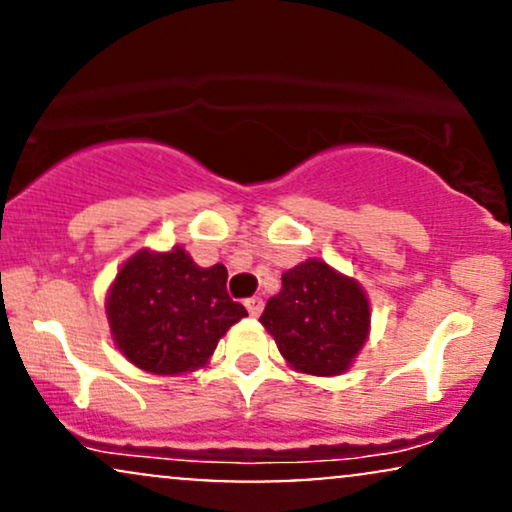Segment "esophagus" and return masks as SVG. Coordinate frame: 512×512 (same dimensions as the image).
Here are the masks:
<instances>
[{"mask_svg": "<svg viewBox=\"0 0 512 512\" xmlns=\"http://www.w3.org/2000/svg\"><path fill=\"white\" fill-rule=\"evenodd\" d=\"M245 308H248V313L252 317H260L262 308H264V301L260 296H252V298H248V301H245Z\"/></svg>", "mask_w": 512, "mask_h": 512, "instance_id": "1", "label": "esophagus"}]
</instances>
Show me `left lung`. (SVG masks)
Listing matches in <instances>:
<instances>
[{"mask_svg": "<svg viewBox=\"0 0 512 512\" xmlns=\"http://www.w3.org/2000/svg\"><path fill=\"white\" fill-rule=\"evenodd\" d=\"M291 368L342 375L363 349L370 305L356 279L322 260H305L281 276V291L260 317Z\"/></svg>", "mask_w": 512, "mask_h": 512, "instance_id": "obj_1", "label": "left lung"}]
</instances>
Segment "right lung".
Masks as SVG:
<instances>
[{
  "instance_id": "right-lung-1",
  "label": "right lung",
  "mask_w": 512,
  "mask_h": 512,
  "mask_svg": "<svg viewBox=\"0 0 512 512\" xmlns=\"http://www.w3.org/2000/svg\"><path fill=\"white\" fill-rule=\"evenodd\" d=\"M223 264L199 267L182 248L139 250L122 264L105 301L122 356L154 375L207 366L219 339L248 315L226 291Z\"/></svg>"
}]
</instances>
